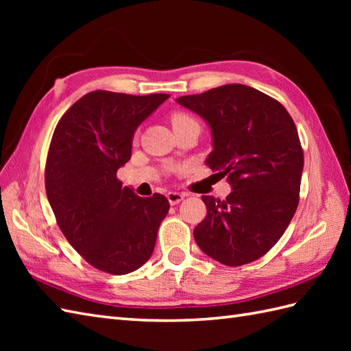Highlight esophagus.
<instances>
[{"instance_id": "34e87169", "label": "esophagus", "mask_w": 351, "mask_h": 351, "mask_svg": "<svg viewBox=\"0 0 351 351\" xmlns=\"http://www.w3.org/2000/svg\"><path fill=\"white\" fill-rule=\"evenodd\" d=\"M184 197H185V195H182V193H178V191H169L167 193V200H169L170 205L180 204L181 200H184Z\"/></svg>"}]
</instances>
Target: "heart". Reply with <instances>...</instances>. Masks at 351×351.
I'll list each match as a JSON object with an SVG mask.
<instances>
[{
	"label": "heart",
	"instance_id": "b5f03b06",
	"mask_svg": "<svg viewBox=\"0 0 351 351\" xmlns=\"http://www.w3.org/2000/svg\"><path fill=\"white\" fill-rule=\"evenodd\" d=\"M189 122H196V121L191 116L185 114V113H175L173 116H171V125L173 126H180V125L189 123Z\"/></svg>",
	"mask_w": 351,
	"mask_h": 351
}]
</instances>
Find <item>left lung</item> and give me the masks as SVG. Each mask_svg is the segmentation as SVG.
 Returning a JSON list of instances; mask_svg holds the SVG:
<instances>
[{"label": "left lung", "mask_w": 351, "mask_h": 351, "mask_svg": "<svg viewBox=\"0 0 351 351\" xmlns=\"http://www.w3.org/2000/svg\"><path fill=\"white\" fill-rule=\"evenodd\" d=\"M211 131L206 166L226 176L225 200L202 196L206 217L195 240L208 256L238 267L264 256L285 232L299 205L303 151L282 104L244 84L178 98Z\"/></svg>", "instance_id": "1"}]
</instances>
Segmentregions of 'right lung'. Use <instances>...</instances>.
<instances>
[{
  "label": "right lung",
  "instance_id": "1",
  "mask_svg": "<svg viewBox=\"0 0 351 351\" xmlns=\"http://www.w3.org/2000/svg\"><path fill=\"white\" fill-rule=\"evenodd\" d=\"M167 98L96 90L56 126L45 169L47 196L72 247L98 270L128 274L152 255L169 200L158 193L137 196L116 173L131 158L134 132Z\"/></svg>",
  "mask_w": 351,
  "mask_h": 351
}]
</instances>
